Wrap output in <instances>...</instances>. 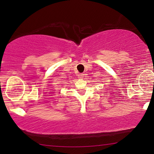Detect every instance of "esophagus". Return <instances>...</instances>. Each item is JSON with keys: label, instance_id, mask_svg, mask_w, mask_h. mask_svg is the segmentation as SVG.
Segmentation results:
<instances>
[{"label": "esophagus", "instance_id": "obj_1", "mask_svg": "<svg viewBox=\"0 0 154 154\" xmlns=\"http://www.w3.org/2000/svg\"><path fill=\"white\" fill-rule=\"evenodd\" d=\"M83 73H81V74H79V75H78V77L79 78V79H82V78L83 77Z\"/></svg>", "mask_w": 154, "mask_h": 154}]
</instances>
